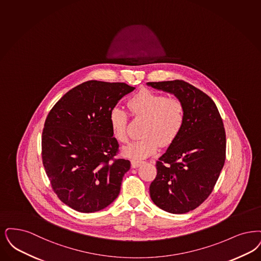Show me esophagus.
<instances>
[{"mask_svg":"<svg viewBox=\"0 0 261 261\" xmlns=\"http://www.w3.org/2000/svg\"><path fill=\"white\" fill-rule=\"evenodd\" d=\"M142 163H143V161H140V160H135V159L131 160V166L133 168L139 167Z\"/></svg>","mask_w":261,"mask_h":261,"instance_id":"1","label":"esophagus"}]
</instances>
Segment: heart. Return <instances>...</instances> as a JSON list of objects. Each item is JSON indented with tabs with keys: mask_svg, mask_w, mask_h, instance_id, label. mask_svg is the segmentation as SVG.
<instances>
[{
	"mask_svg": "<svg viewBox=\"0 0 261 261\" xmlns=\"http://www.w3.org/2000/svg\"><path fill=\"white\" fill-rule=\"evenodd\" d=\"M130 114L136 118H145L143 139L126 146L122 153L129 158L141 159L156 152L159 145H171L184 129L186 107L175 97L166 98L163 94L143 89L127 101ZM112 135L119 143L128 140V115L121 108L115 107L109 115Z\"/></svg>",
	"mask_w": 261,
	"mask_h": 261,
	"instance_id": "b5f03b06",
	"label": "heart"
}]
</instances>
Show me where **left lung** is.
Here are the masks:
<instances>
[{"instance_id":"left-lung-1","label":"left lung","mask_w":261,"mask_h":261,"mask_svg":"<svg viewBox=\"0 0 261 261\" xmlns=\"http://www.w3.org/2000/svg\"><path fill=\"white\" fill-rule=\"evenodd\" d=\"M174 94L186 107V123L156 162L150 184L153 203L171 214H186L212 193L225 161L226 138L219 110L208 95L184 81L147 83Z\"/></svg>"}]
</instances>
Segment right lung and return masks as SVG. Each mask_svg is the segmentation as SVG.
Returning <instances> with one entry per match:
<instances>
[{
    "label": "right lung",
    "mask_w": 261,
    "mask_h": 261,
    "mask_svg": "<svg viewBox=\"0 0 261 261\" xmlns=\"http://www.w3.org/2000/svg\"><path fill=\"white\" fill-rule=\"evenodd\" d=\"M135 87L88 81L54 105L42 136V164L58 198L81 213H94L117 198L130 161L115 158L118 143L109 115Z\"/></svg>",
    "instance_id": "1"
}]
</instances>
